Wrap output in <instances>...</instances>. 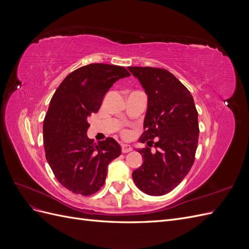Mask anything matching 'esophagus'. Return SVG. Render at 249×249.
<instances>
[{
  "label": "esophagus",
  "instance_id": "esophagus-1",
  "mask_svg": "<svg viewBox=\"0 0 249 249\" xmlns=\"http://www.w3.org/2000/svg\"><path fill=\"white\" fill-rule=\"evenodd\" d=\"M131 150H132L131 145H129V144H122V152L124 154L129 153V152H131Z\"/></svg>",
  "mask_w": 249,
  "mask_h": 249
}]
</instances>
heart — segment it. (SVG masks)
<instances>
[{
  "mask_svg": "<svg viewBox=\"0 0 249 249\" xmlns=\"http://www.w3.org/2000/svg\"><path fill=\"white\" fill-rule=\"evenodd\" d=\"M124 135H126V133H124Z\"/></svg>",
  "mask_w": 249,
  "mask_h": 249,
  "instance_id": "b5f03b06",
  "label": "heart"
}]
</instances>
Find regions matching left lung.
I'll use <instances>...</instances> for the list:
<instances>
[{
	"mask_svg": "<svg viewBox=\"0 0 249 249\" xmlns=\"http://www.w3.org/2000/svg\"><path fill=\"white\" fill-rule=\"evenodd\" d=\"M148 95L144 132L139 139L154 144L139 149L143 164L134 170L133 179L141 191L160 196L182 182L195 160L198 143V113L193 96L167 70L127 67Z\"/></svg>",
	"mask_w": 249,
	"mask_h": 249,
	"instance_id": "obj_1",
	"label": "left lung"
}]
</instances>
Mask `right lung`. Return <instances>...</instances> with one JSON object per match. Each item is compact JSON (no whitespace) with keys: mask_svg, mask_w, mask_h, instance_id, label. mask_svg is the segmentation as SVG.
<instances>
[{"mask_svg":"<svg viewBox=\"0 0 249 249\" xmlns=\"http://www.w3.org/2000/svg\"><path fill=\"white\" fill-rule=\"evenodd\" d=\"M131 76L124 66L92 63L73 71L53 95L43 120L46 158L66 189L87 196L99 191L111 161L122 154L113 138L95 143L87 137L88 117L100 110L114 83Z\"/></svg>","mask_w":249,"mask_h":249,"instance_id":"right-lung-1","label":"right lung"}]
</instances>
